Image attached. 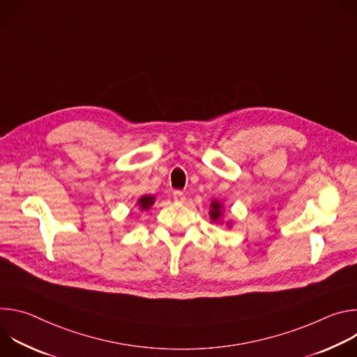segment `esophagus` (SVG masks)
I'll list each match as a JSON object with an SVG mask.
<instances>
[{"mask_svg": "<svg viewBox=\"0 0 357 357\" xmlns=\"http://www.w3.org/2000/svg\"><path fill=\"white\" fill-rule=\"evenodd\" d=\"M172 196H174L175 202H183L186 199V196H185V193L182 190H174Z\"/></svg>", "mask_w": 357, "mask_h": 357, "instance_id": "obj_1", "label": "esophagus"}]
</instances>
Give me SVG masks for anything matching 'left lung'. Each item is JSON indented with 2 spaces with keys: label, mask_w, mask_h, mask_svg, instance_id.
<instances>
[{
  "label": "left lung",
  "mask_w": 357,
  "mask_h": 357,
  "mask_svg": "<svg viewBox=\"0 0 357 357\" xmlns=\"http://www.w3.org/2000/svg\"><path fill=\"white\" fill-rule=\"evenodd\" d=\"M212 211H211V218L213 219V222L219 220L220 219V212H222V205L218 202V200H213L212 202Z\"/></svg>",
  "instance_id": "left-lung-1"
}]
</instances>
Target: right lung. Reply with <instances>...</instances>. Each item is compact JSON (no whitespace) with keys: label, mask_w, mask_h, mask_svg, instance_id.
I'll return each mask as SVG.
<instances>
[{"label":"right lung","mask_w":357,"mask_h":357,"mask_svg":"<svg viewBox=\"0 0 357 357\" xmlns=\"http://www.w3.org/2000/svg\"><path fill=\"white\" fill-rule=\"evenodd\" d=\"M152 203H154V196H142L139 200H138V205L139 208L144 211V209H149Z\"/></svg>","instance_id":"obj_1"}]
</instances>
